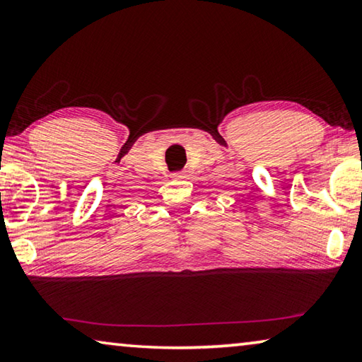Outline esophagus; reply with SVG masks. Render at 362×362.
I'll return each mask as SVG.
<instances>
[{"mask_svg":"<svg viewBox=\"0 0 362 362\" xmlns=\"http://www.w3.org/2000/svg\"><path fill=\"white\" fill-rule=\"evenodd\" d=\"M173 177H174V179H180V177H183V175H182V173H174Z\"/></svg>","mask_w":362,"mask_h":362,"instance_id":"obj_1","label":"esophagus"}]
</instances>
